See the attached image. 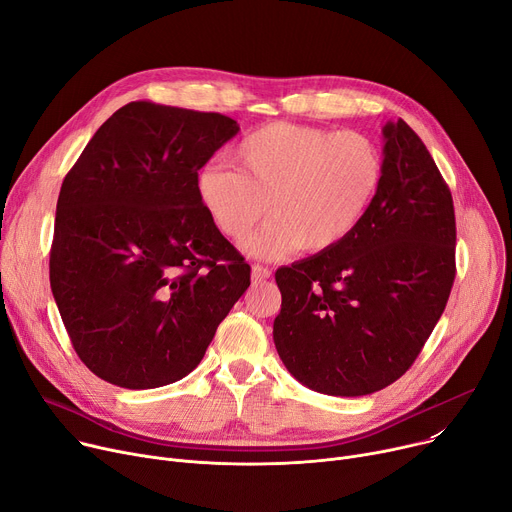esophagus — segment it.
<instances>
[{
    "label": "esophagus",
    "instance_id": "34e87169",
    "mask_svg": "<svg viewBox=\"0 0 512 512\" xmlns=\"http://www.w3.org/2000/svg\"><path fill=\"white\" fill-rule=\"evenodd\" d=\"M269 276H271V271H269L267 267H263V265H253V267H251V280H253L255 284L265 282Z\"/></svg>",
    "mask_w": 512,
    "mask_h": 512
}]
</instances>
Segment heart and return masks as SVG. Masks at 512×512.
<instances>
[{
  "instance_id": "1",
  "label": "heart",
  "mask_w": 512,
  "mask_h": 512,
  "mask_svg": "<svg viewBox=\"0 0 512 512\" xmlns=\"http://www.w3.org/2000/svg\"><path fill=\"white\" fill-rule=\"evenodd\" d=\"M236 170L208 166L197 175V197L230 241L271 220L245 243L255 257L294 249L319 255L356 230L383 183L379 146L358 131H325L271 123L236 146Z\"/></svg>"
}]
</instances>
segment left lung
Masks as SVG:
<instances>
[{"mask_svg":"<svg viewBox=\"0 0 512 512\" xmlns=\"http://www.w3.org/2000/svg\"><path fill=\"white\" fill-rule=\"evenodd\" d=\"M383 183L337 247L276 271V350L313 391L358 397L414 364L455 282L451 191L416 131L383 127Z\"/></svg>","mask_w":512,"mask_h":512,"instance_id":"1","label":"left lung"}]
</instances>
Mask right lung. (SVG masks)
<instances>
[{"instance_id": "add662e5", "label": "right lung", "mask_w": 512, "mask_h": 512, "mask_svg": "<svg viewBox=\"0 0 512 512\" xmlns=\"http://www.w3.org/2000/svg\"><path fill=\"white\" fill-rule=\"evenodd\" d=\"M220 113L129 102L65 175L49 280L80 360L154 389L201 362L251 267L212 224L197 170L238 133Z\"/></svg>"}]
</instances>
